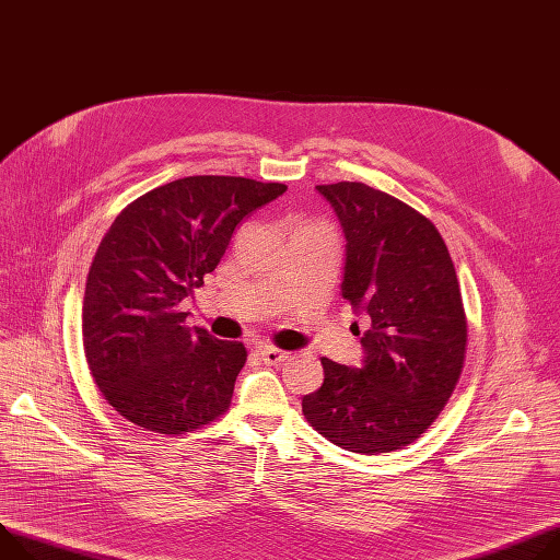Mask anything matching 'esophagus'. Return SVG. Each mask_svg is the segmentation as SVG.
I'll use <instances>...</instances> for the list:
<instances>
[{
	"instance_id": "obj_1",
	"label": "esophagus",
	"mask_w": 560,
	"mask_h": 560,
	"mask_svg": "<svg viewBox=\"0 0 560 560\" xmlns=\"http://www.w3.org/2000/svg\"><path fill=\"white\" fill-rule=\"evenodd\" d=\"M259 354H261V360H264L266 364H270V366H279L281 362H285V360L290 358V352L279 350V348H275V346H264V348H259Z\"/></svg>"
}]
</instances>
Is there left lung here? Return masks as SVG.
I'll return each instance as SVG.
<instances>
[{"instance_id":"obj_1","label":"left lung","mask_w":560,"mask_h":560,"mask_svg":"<svg viewBox=\"0 0 560 560\" xmlns=\"http://www.w3.org/2000/svg\"><path fill=\"white\" fill-rule=\"evenodd\" d=\"M343 236L341 296L366 313L364 362L328 358L324 384L303 395L306 420L332 444L386 453L418 440L440 416L467 350V317L448 249L435 225L364 183L317 185ZM352 328L360 326L352 324Z\"/></svg>"}]
</instances>
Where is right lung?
Listing matches in <instances>:
<instances>
[{
  "mask_svg": "<svg viewBox=\"0 0 560 560\" xmlns=\"http://www.w3.org/2000/svg\"><path fill=\"white\" fill-rule=\"evenodd\" d=\"M288 187L241 176H187L127 206L100 243L84 290L89 371L114 409L176 435L228 411L247 352L187 328L180 303L214 272L236 225Z\"/></svg>",
  "mask_w": 560,
  "mask_h": 560,
  "instance_id": "1",
  "label": "right lung"
}]
</instances>
